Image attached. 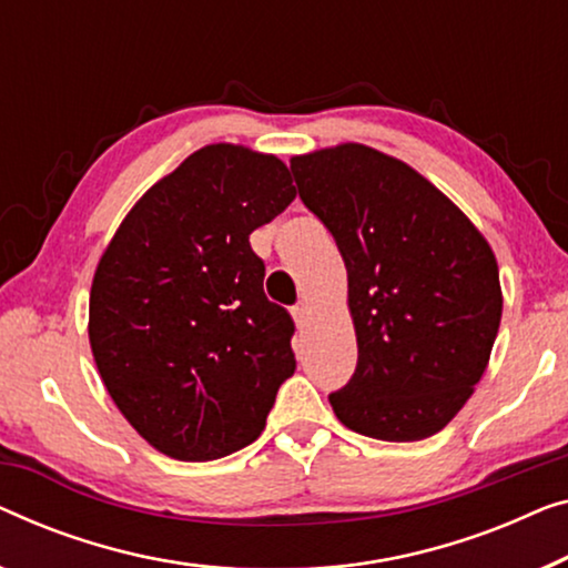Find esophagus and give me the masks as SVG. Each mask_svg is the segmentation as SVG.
<instances>
[{
    "instance_id": "34e87169",
    "label": "esophagus",
    "mask_w": 568,
    "mask_h": 568,
    "mask_svg": "<svg viewBox=\"0 0 568 568\" xmlns=\"http://www.w3.org/2000/svg\"><path fill=\"white\" fill-rule=\"evenodd\" d=\"M292 315H294V323H297V327L302 331V327L307 325V320H310V304H307V302L294 304V307H292Z\"/></svg>"
}]
</instances>
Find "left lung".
Segmentation results:
<instances>
[{"label": "left lung", "mask_w": 568, "mask_h": 568, "mask_svg": "<svg viewBox=\"0 0 568 568\" xmlns=\"http://www.w3.org/2000/svg\"><path fill=\"white\" fill-rule=\"evenodd\" d=\"M292 174L348 268L358 364L331 392L335 415L368 438H430L487 368L503 317L495 253L446 194L374 148L297 155Z\"/></svg>", "instance_id": "obj_1"}]
</instances>
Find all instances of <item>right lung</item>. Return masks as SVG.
I'll return each instance as SVG.
<instances>
[{
    "label": "right lung",
    "mask_w": 568,
    "mask_h": 568,
    "mask_svg": "<svg viewBox=\"0 0 568 568\" xmlns=\"http://www.w3.org/2000/svg\"><path fill=\"white\" fill-rule=\"evenodd\" d=\"M297 196L276 155L207 145L148 189L97 266L89 343L143 438L212 462L261 435L294 374V320L264 294L248 235Z\"/></svg>",
    "instance_id": "add662e5"
}]
</instances>
